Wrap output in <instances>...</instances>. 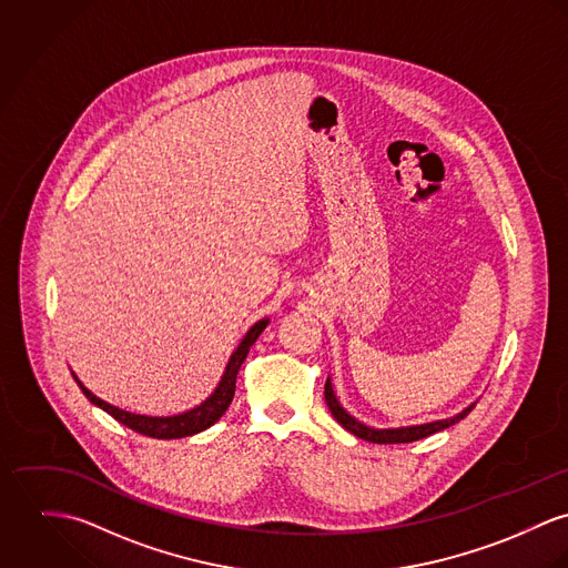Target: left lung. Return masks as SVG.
I'll list each match as a JSON object with an SVG mask.
<instances>
[{"label": "left lung", "instance_id": "left-lung-1", "mask_svg": "<svg viewBox=\"0 0 568 568\" xmlns=\"http://www.w3.org/2000/svg\"><path fill=\"white\" fill-rule=\"evenodd\" d=\"M324 398H326V405L333 414V418L346 429L351 432L353 436L362 438V440L375 442V444H405V442H416L432 436V434H438L442 429H448L450 425L459 423L462 418H466L475 403L468 405L464 412H459L457 416L453 418H444V420H436V423H427V425H412V427H398V429H375V427H368L359 420H355L342 405L339 400L335 398V392H333V385H331V378H326L324 383Z\"/></svg>", "mask_w": 568, "mask_h": 568}]
</instances>
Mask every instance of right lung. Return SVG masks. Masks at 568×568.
I'll return each instance as SVG.
<instances>
[{
  "label": "right lung",
  "instance_id": "obj_1",
  "mask_svg": "<svg viewBox=\"0 0 568 568\" xmlns=\"http://www.w3.org/2000/svg\"><path fill=\"white\" fill-rule=\"evenodd\" d=\"M267 322H270L267 317L254 322L253 326H251V331L244 335V339L240 342V346H237L235 353L231 355V359H229V364H226V371H224V375L220 378L217 387L213 389V394H211L206 400H202L197 407H193L190 412H183V414H174V416H143V414H132V412L120 409V407H115V405H111V403L98 398L91 389H87V387L82 385L80 378L75 377L73 373H71V375L75 378V383L80 385L82 394H84L93 405H98L100 409H104L106 414H111L118 423L126 425L128 429H132V432H136V434H141V436L159 438V440L187 438V436H193V434H200V432L209 429L211 425H215V423L224 416V412L229 409V405H231V400H233V396H235L237 373H240V368H242V364H244V359H246L251 346L256 342V337H258L261 331L267 326Z\"/></svg>",
  "mask_w": 568,
  "mask_h": 568
}]
</instances>
